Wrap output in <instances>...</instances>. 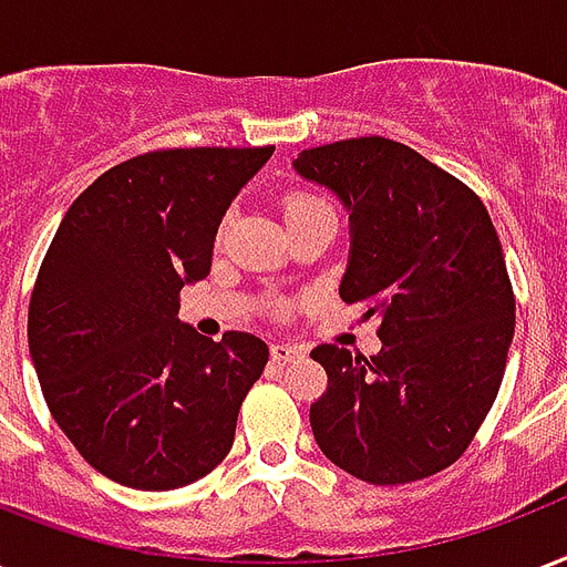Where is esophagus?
<instances>
[{
  "label": "esophagus",
  "mask_w": 567,
  "mask_h": 567,
  "mask_svg": "<svg viewBox=\"0 0 567 567\" xmlns=\"http://www.w3.org/2000/svg\"><path fill=\"white\" fill-rule=\"evenodd\" d=\"M270 357H274V362H293L302 357V348H297V344H274Z\"/></svg>",
  "instance_id": "1"
}]
</instances>
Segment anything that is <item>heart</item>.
I'll list each match as a JSON object with an SVG mask.
<instances>
[{"label":"heart","mask_w":567,"mask_h":567,"mask_svg":"<svg viewBox=\"0 0 567 567\" xmlns=\"http://www.w3.org/2000/svg\"><path fill=\"white\" fill-rule=\"evenodd\" d=\"M285 207V219H291V216H302V214H315V210H330L327 202H321L312 193H306V189H291L288 196L282 198Z\"/></svg>","instance_id":"1"}]
</instances>
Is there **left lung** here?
Wrapping results in <instances>:
<instances>
[{"mask_svg":"<svg viewBox=\"0 0 567 567\" xmlns=\"http://www.w3.org/2000/svg\"><path fill=\"white\" fill-rule=\"evenodd\" d=\"M297 175L351 214L344 302L380 321L378 357L318 344L327 392L309 410L332 464L371 485H408L464 455L485 422L514 339L503 246L473 189L401 142L302 151Z\"/></svg>","mask_w":567,"mask_h":567,"instance_id":"left-lung-1","label":"left lung"}]
</instances>
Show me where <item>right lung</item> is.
Listing matches in <instances>:
<instances>
[{"mask_svg":"<svg viewBox=\"0 0 567 567\" xmlns=\"http://www.w3.org/2000/svg\"><path fill=\"white\" fill-rule=\"evenodd\" d=\"M274 154L168 148L103 172L64 214L29 302L43 399L89 464L172 491L214 470L267 365L252 332L198 336L181 288L210 274L228 205Z\"/></svg>","mask_w":567,"mask_h":567,"instance_id":"add662e5","label":"right lung"}]
</instances>
